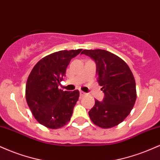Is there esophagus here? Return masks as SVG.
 Returning <instances> with one entry per match:
<instances>
[{
  "label": "esophagus",
  "mask_w": 160,
  "mask_h": 160,
  "mask_svg": "<svg viewBox=\"0 0 160 160\" xmlns=\"http://www.w3.org/2000/svg\"><path fill=\"white\" fill-rule=\"evenodd\" d=\"M80 95H81L82 97V96H85V95H86V93L84 92L81 91V90L80 91Z\"/></svg>",
  "instance_id": "34e87169"
}]
</instances>
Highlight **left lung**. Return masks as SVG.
Returning a JSON list of instances; mask_svg holds the SVG:
<instances>
[{"label":"left lung","mask_w":160,"mask_h":160,"mask_svg":"<svg viewBox=\"0 0 160 160\" xmlns=\"http://www.w3.org/2000/svg\"><path fill=\"white\" fill-rule=\"evenodd\" d=\"M82 54L95 60L98 84L104 93L103 102L95 101L89 118L101 128L117 126L129 114L136 101L132 72L122 58L104 49H85Z\"/></svg>","instance_id":"obj_1"}]
</instances>
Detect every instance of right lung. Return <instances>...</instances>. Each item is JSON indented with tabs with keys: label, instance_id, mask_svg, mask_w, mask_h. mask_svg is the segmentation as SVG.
I'll return each mask as SVG.
<instances>
[{
	"label": "right lung",
	"instance_id": "add662e5",
	"mask_svg": "<svg viewBox=\"0 0 160 160\" xmlns=\"http://www.w3.org/2000/svg\"><path fill=\"white\" fill-rule=\"evenodd\" d=\"M82 49L61 50L43 57L33 68L25 86V98L33 116L49 128H62L71 120L80 92L58 89L71 58Z\"/></svg>",
	"mask_w": 160,
	"mask_h": 160
}]
</instances>
